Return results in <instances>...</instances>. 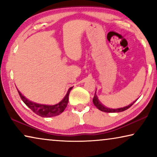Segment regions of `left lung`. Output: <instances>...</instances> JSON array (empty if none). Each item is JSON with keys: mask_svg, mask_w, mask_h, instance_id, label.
<instances>
[{"mask_svg": "<svg viewBox=\"0 0 157 157\" xmlns=\"http://www.w3.org/2000/svg\"><path fill=\"white\" fill-rule=\"evenodd\" d=\"M136 101H134L133 103H132L131 104L128 105V106L122 107V108L109 109V108H107V107H106V106H104V105H103L100 102V101L98 100V98L97 96H96V94H95V95H94V98H93V103H94V104L95 105V106L96 107V108H97L98 109H99L100 111H104V112H107V113H118V112H121V111H125V110H126V109H128V108H130V107L132 106L135 102H136Z\"/></svg>", "mask_w": 157, "mask_h": 157, "instance_id": "obj_1", "label": "left lung"}]
</instances>
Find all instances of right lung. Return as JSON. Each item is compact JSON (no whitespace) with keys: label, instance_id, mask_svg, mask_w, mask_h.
I'll return each mask as SVG.
<instances>
[{"label":"right lung","instance_id":"add662e5","mask_svg":"<svg viewBox=\"0 0 157 157\" xmlns=\"http://www.w3.org/2000/svg\"><path fill=\"white\" fill-rule=\"evenodd\" d=\"M72 89V87H71L64 96V98L59 103L54 105H45V104H39L36 103L32 102L29 99H27L25 96L22 95V94L18 91V94L20 95L21 99L26 106L31 109L34 113L40 116L41 117H53L58 116L63 112L66 107L67 106L68 102V96L71 90Z\"/></svg>","mask_w":157,"mask_h":157}]
</instances>
